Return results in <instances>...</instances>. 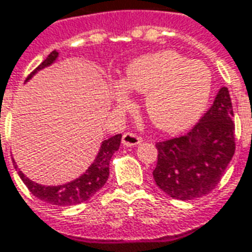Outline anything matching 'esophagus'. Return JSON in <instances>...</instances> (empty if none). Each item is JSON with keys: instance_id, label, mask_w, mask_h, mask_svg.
<instances>
[{"instance_id": "esophagus-1", "label": "esophagus", "mask_w": 252, "mask_h": 252, "mask_svg": "<svg viewBox=\"0 0 252 252\" xmlns=\"http://www.w3.org/2000/svg\"><path fill=\"white\" fill-rule=\"evenodd\" d=\"M142 142V138L134 133H125L122 137V144L125 146H137Z\"/></svg>"}]
</instances>
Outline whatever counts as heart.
<instances>
[{
    "label": "heart",
    "instance_id": "b5f03b06",
    "mask_svg": "<svg viewBox=\"0 0 252 252\" xmlns=\"http://www.w3.org/2000/svg\"><path fill=\"white\" fill-rule=\"evenodd\" d=\"M129 89L146 94L145 111L151 122L174 133L202 114L212 92V73L203 62L189 61L176 51H161L131 61L123 83L112 85L114 99L127 104Z\"/></svg>",
    "mask_w": 252,
    "mask_h": 252
}]
</instances>
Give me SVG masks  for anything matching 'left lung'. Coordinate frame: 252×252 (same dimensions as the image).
<instances>
[{"mask_svg": "<svg viewBox=\"0 0 252 252\" xmlns=\"http://www.w3.org/2000/svg\"><path fill=\"white\" fill-rule=\"evenodd\" d=\"M153 179L182 201L206 195L220 182L235 153V123L229 91H219L213 106L187 134L156 144Z\"/></svg>", "mask_w": 252, "mask_h": 252, "instance_id": "8db88e82", "label": "left lung"}]
</instances>
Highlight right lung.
Returning <instances> with one entry per match:
<instances>
[{"label":"right lung","mask_w":252,"mask_h":252,"mask_svg":"<svg viewBox=\"0 0 252 252\" xmlns=\"http://www.w3.org/2000/svg\"><path fill=\"white\" fill-rule=\"evenodd\" d=\"M58 55L60 54L57 50L51 51L49 57L28 76L26 81L33 77L39 70L53 65L55 61L58 60ZM121 140H122V134H117L114 137H110L108 140L103 141L94 163L89 165L88 169L83 175H80L77 179L63 183V185H58V186H43L36 182H32L17 168L15 160H13V163H15L17 174L21 180L36 198L42 199L44 202L51 203V205H58V206L77 205V203L88 201L89 198L94 195L106 185L108 175H110V160H111L112 155L119 149Z\"/></svg>","instance_id":"obj_1"}]
</instances>
